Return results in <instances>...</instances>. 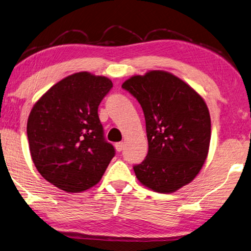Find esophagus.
I'll return each mask as SVG.
<instances>
[{"instance_id": "34e87169", "label": "esophagus", "mask_w": 251, "mask_h": 251, "mask_svg": "<svg viewBox=\"0 0 251 251\" xmlns=\"http://www.w3.org/2000/svg\"><path fill=\"white\" fill-rule=\"evenodd\" d=\"M123 148H124V144H123V143H116V144H115V149H116V151L121 152L122 150H123Z\"/></svg>"}]
</instances>
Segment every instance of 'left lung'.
<instances>
[{
	"label": "left lung",
	"instance_id": "8db88e82",
	"mask_svg": "<svg viewBox=\"0 0 251 251\" xmlns=\"http://www.w3.org/2000/svg\"><path fill=\"white\" fill-rule=\"evenodd\" d=\"M122 88L143 108L148 153L134 165L137 179L156 192L171 193L201 170L211 140V117L204 100L165 71L135 75Z\"/></svg>",
	"mask_w": 251,
	"mask_h": 251
}]
</instances>
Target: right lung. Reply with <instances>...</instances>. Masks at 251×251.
<instances>
[{"instance_id": "right-lung-1", "label": "right lung", "mask_w": 251, "mask_h": 251, "mask_svg": "<svg viewBox=\"0 0 251 251\" xmlns=\"http://www.w3.org/2000/svg\"><path fill=\"white\" fill-rule=\"evenodd\" d=\"M112 88L105 76L79 72L50 88L29 114L27 137L35 167L66 192L97 184L115 156L98 113Z\"/></svg>"}]
</instances>
